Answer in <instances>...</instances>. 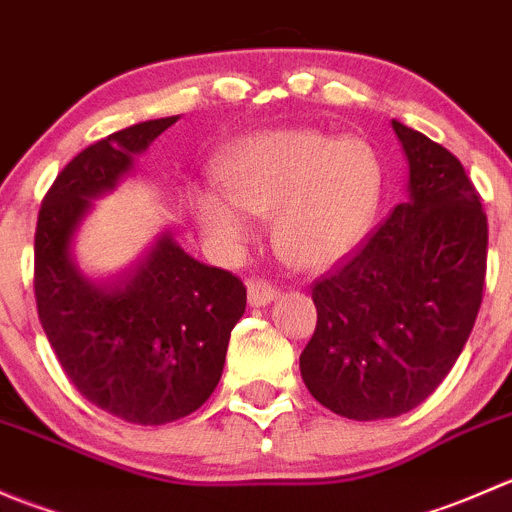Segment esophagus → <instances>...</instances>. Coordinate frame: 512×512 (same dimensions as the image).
Segmentation results:
<instances>
[{"mask_svg":"<svg viewBox=\"0 0 512 512\" xmlns=\"http://www.w3.org/2000/svg\"><path fill=\"white\" fill-rule=\"evenodd\" d=\"M277 297H280V287L272 285L270 280L257 277V280L247 282V299H250L252 307H265V304L275 302Z\"/></svg>","mask_w":512,"mask_h":512,"instance_id":"1","label":"esophagus"}]
</instances>
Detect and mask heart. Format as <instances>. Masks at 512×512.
I'll use <instances>...</instances> for the list:
<instances>
[{"mask_svg":"<svg viewBox=\"0 0 512 512\" xmlns=\"http://www.w3.org/2000/svg\"><path fill=\"white\" fill-rule=\"evenodd\" d=\"M225 188L200 190L205 235L237 252L252 215H275L277 250L302 270L337 265L364 242L379 215L384 165L364 138L270 131L237 141L220 163Z\"/></svg>","mask_w":512,"mask_h":512,"instance_id":"b5f03b06","label":"heart"}]
</instances>
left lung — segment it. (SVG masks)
I'll use <instances>...</instances> for the list:
<instances>
[{"mask_svg":"<svg viewBox=\"0 0 512 512\" xmlns=\"http://www.w3.org/2000/svg\"><path fill=\"white\" fill-rule=\"evenodd\" d=\"M394 123L409 198L342 267L314 282L317 329L299 354L309 394L354 421L394 418L438 389L485 287L488 218L461 160Z\"/></svg>","mask_w":512,"mask_h":512,"instance_id":"obj_1","label":"left lung"}]
</instances>
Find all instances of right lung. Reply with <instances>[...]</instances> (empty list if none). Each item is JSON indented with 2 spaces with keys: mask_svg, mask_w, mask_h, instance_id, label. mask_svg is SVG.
Returning <instances> with one entry per match:
<instances>
[{
  "mask_svg": "<svg viewBox=\"0 0 512 512\" xmlns=\"http://www.w3.org/2000/svg\"><path fill=\"white\" fill-rule=\"evenodd\" d=\"M175 121L136 123L84 148L44 195L34 235L36 309L59 364L86 401L141 426L178 421L210 399L247 302L240 277L198 262L168 232L113 280H91L71 255L91 200Z\"/></svg>",
  "mask_w": 512,
  "mask_h": 512,
  "instance_id": "right-lung-1",
  "label": "right lung"
}]
</instances>
